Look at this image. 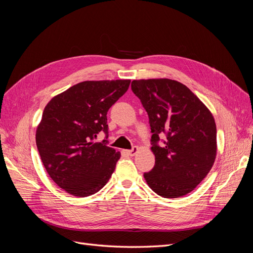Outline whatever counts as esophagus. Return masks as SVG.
Masks as SVG:
<instances>
[{"label":"esophagus","mask_w":253,"mask_h":253,"mask_svg":"<svg viewBox=\"0 0 253 253\" xmlns=\"http://www.w3.org/2000/svg\"><path fill=\"white\" fill-rule=\"evenodd\" d=\"M137 152H138V148H137V147H133L132 150L126 151V153H127V154H128L129 156H134Z\"/></svg>","instance_id":"esophagus-1"}]
</instances>
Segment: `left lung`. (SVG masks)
<instances>
[{"label":"left lung","instance_id":"obj_1","mask_svg":"<svg viewBox=\"0 0 253 253\" xmlns=\"http://www.w3.org/2000/svg\"><path fill=\"white\" fill-rule=\"evenodd\" d=\"M133 93L149 115L155 166L143 177L158 195H187L210 172L216 157V125L209 109L185 84L160 79L133 80ZM167 137L158 145L159 136Z\"/></svg>","mask_w":253,"mask_h":253}]
</instances>
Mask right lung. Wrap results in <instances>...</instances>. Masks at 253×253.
Here are the masks:
<instances>
[{
	"label": "right lung",
	"instance_id": "obj_1",
	"mask_svg": "<svg viewBox=\"0 0 253 253\" xmlns=\"http://www.w3.org/2000/svg\"><path fill=\"white\" fill-rule=\"evenodd\" d=\"M131 80L83 81L53 97L36 132L45 170L65 192L86 197L101 190L116 168L120 152L95 142L108 138L109 109L127 90Z\"/></svg>",
	"mask_w": 253,
	"mask_h": 253
}]
</instances>
